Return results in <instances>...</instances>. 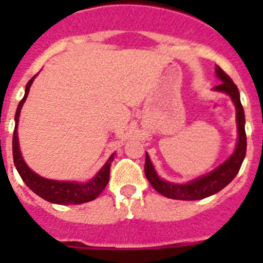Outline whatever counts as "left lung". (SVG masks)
I'll list each match as a JSON object with an SVG mask.
<instances>
[{"instance_id": "left-lung-1", "label": "left lung", "mask_w": 263, "mask_h": 263, "mask_svg": "<svg viewBox=\"0 0 263 263\" xmlns=\"http://www.w3.org/2000/svg\"><path fill=\"white\" fill-rule=\"evenodd\" d=\"M216 73L221 83L216 85L215 89L220 92H225L231 96L237 109V125H238V142H237L236 152L231 158L225 160L220 167L212 171L211 174L196 179L194 182L187 184H174L167 183L159 178L155 173L152 160L146 154L145 162V175L150 184L155 191L159 192L163 196L170 199H178V200H200L204 197H208L213 194H217L222 188L227 187L238 174L243 158L246 155V133H245V113H243L242 104L240 100V92L229 76L222 71L220 67H216Z\"/></svg>"}]
</instances>
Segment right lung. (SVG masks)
<instances>
[{
	"mask_svg": "<svg viewBox=\"0 0 263 263\" xmlns=\"http://www.w3.org/2000/svg\"><path fill=\"white\" fill-rule=\"evenodd\" d=\"M34 78L30 79L29 83L26 84L25 96L20 101L17 111H15V129H14L13 134V159L14 164H15L18 170V174H20L23 182L26 183V185L32 192H35L38 196L50 201V203L68 205V204H83L95 200L105 190L106 184H108L110 164L113 162L115 155H111L106 160V163L104 164L103 168L100 170L99 174L90 182L83 183V184L71 182H58V180H50V179L42 178V176L36 175L35 173H32L31 170L26 166L25 160L22 159V155H21L20 152V145H18L17 125L18 120H20L21 108H22L23 103H25V100H26L27 95H29L30 87H31Z\"/></svg>",
	"mask_w": 263,
	"mask_h": 263,
	"instance_id": "add662e5",
	"label": "right lung"
}]
</instances>
